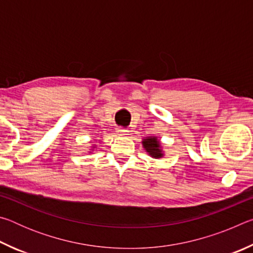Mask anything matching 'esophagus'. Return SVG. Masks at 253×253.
Masks as SVG:
<instances>
[{"instance_id": "obj_1", "label": "esophagus", "mask_w": 253, "mask_h": 253, "mask_svg": "<svg viewBox=\"0 0 253 253\" xmlns=\"http://www.w3.org/2000/svg\"><path fill=\"white\" fill-rule=\"evenodd\" d=\"M116 132L118 136H125V135H127L128 130L124 129V128H122V127H118V128H116Z\"/></svg>"}]
</instances>
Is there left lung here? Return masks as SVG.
I'll return each instance as SVG.
<instances>
[{"instance_id": "1", "label": "left lung", "mask_w": 253, "mask_h": 253, "mask_svg": "<svg viewBox=\"0 0 253 253\" xmlns=\"http://www.w3.org/2000/svg\"><path fill=\"white\" fill-rule=\"evenodd\" d=\"M143 147L147 154L153 158H162L164 156V151H163L162 144L158 139V137L155 136H149L145 137L142 140Z\"/></svg>"}]
</instances>
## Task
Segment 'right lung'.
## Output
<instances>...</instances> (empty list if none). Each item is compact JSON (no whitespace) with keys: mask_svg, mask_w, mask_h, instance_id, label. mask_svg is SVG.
Listing matches in <instances>:
<instances>
[{"mask_svg":"<svg viewBox=\"0 0 253 253\" xmlns=\"http://www.w3.org/2000/svg\"><path fill=\"white\" fill-rule=\"evenodd\" d=\"M91 147H92V148H96V145H92ZM91 151H93V149H91Z\"/></svg>","mask_w":253,"mask_h":253,"instance_id":"right-lung-1","label":"right lung"}]
</instances>
